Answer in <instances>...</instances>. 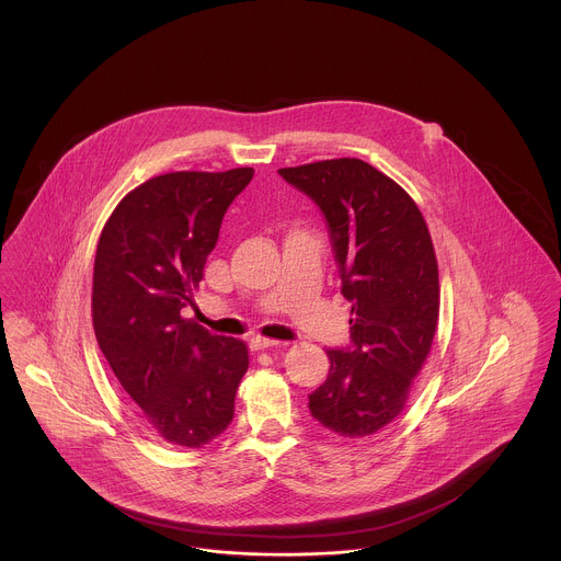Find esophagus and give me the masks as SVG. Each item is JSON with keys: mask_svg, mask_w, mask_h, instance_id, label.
<instances>
[{"mask_svg": "<svg viewBox=\"0 0 561 561\" xmlns=\"http://www.w3.org/2000/svg\"><path fill=\"white\" fill-rule=\"evenodd\" d=\"M280 345H287V343L276 341V339H265V336H252L250 339L252 350H270V347H280Z\"/></svg>", "mask_w": 561, "mask_h": 561, "instance_id": "1", "label": "esophagus"}]
</instances>
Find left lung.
<instances>
[{
	"instance_id": "8db88e82",
	"label": "left lung",
	"mask_w": 561,
	"mask_h": 561,
	"mask_svg": "<svg viewBox=\"0 0 561 561\" xmlns=\"http://www.w3.org/2000/svg\"><path fill=\"white\" fill-rule=\"evenodd\" d=\"M278 174L320 207L352 305L350 345L325 350L330 371L309 410L334 436L376 434L400 414L436 332L440 289L427 225L367 161H316Z\"/></svg>"
}]
</instances>
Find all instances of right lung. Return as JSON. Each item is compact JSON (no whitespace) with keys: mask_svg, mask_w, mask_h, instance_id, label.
<instances>
[{"mask_svg":"<svg viewBox=\"0 0 561 561\" xmlns=\"http://www.w3.org/2000/svg\"><path fill=\"white\" fill-rule=\"evenodd\" d=\"M252 168L170 172L129 192L105 222L92 276V325L147 425L179 447L218 438L236 412L245 343L183 320L222 218Z\"/></svg>","mask_w":561,"mask_h":561,"instance_id":"obj_1","label":"right lung"}]
</instances>
